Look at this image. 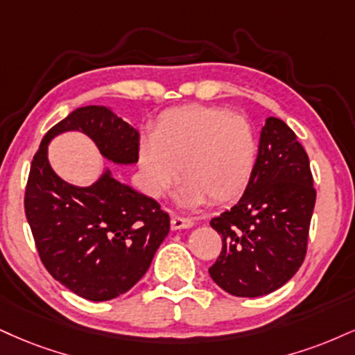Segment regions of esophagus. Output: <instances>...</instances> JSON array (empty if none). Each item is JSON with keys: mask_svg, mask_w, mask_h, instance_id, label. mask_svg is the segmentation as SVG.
<instances>
[{"mask_svg": "<svg viewBox=\"0 0 355 355\" xmlns=\"http://www.w3.org/2000/svg\"><path fill=\"white\" fill-rule=\"evenodd\" d=\"M193 220L185 218V216H173L172 218V230H183V228H191L193 226Z\"/></svg>", "mask_w": 355, "mask_h": 355, "instance_id": "esophagus-1", "label": "esophagus"}]
</instances>
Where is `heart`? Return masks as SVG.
Returning a JSON list of instances; mask_svg holds the SVG:
<instances>
[{"mask_svg": "<svg viewBox=\"0 0 355 355\" xmlns=\"http://www.w3.org/2000/svg\"><path fill=\"white\" fill-rule=\"evenodd\" d=\"M256 140L245 117L226 109L187 105L166 110L153 135L140 140L139 165L148 193L162 196L177 180L183 182L185 207L225 202L243 190L253 172Z\"/></svg>", "mask_w": 355, "mask_h": 355, "instance_id": "obj_1", "label": "heart"}]
</instances>
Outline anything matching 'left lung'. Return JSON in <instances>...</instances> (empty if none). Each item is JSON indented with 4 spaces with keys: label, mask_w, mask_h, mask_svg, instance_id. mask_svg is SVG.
<instances>
[{
    "label": "left lung",
    "mask_w": 355,
    "mask_h": 355,
    "mask_svg": "<svg viewBox=\"0 0 355 355\" xmlns=\"http://www.w3.org/2000/svg\"><path fill=\"white\" fill-rule=\"evenodd\" d=\"M314 203L306 150L281 119H266L245 193L210 220L223 243L208 270L211 279L238 297L264 296L288 283L306 258Z\"/></svg>",
    "instance_id": "8db88e82"
}]
</instances>
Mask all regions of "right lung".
Segmentation results:
<instances>
[{
  "label": "right lung",
  "mask_w": 355,
  "mask_h": 355,
  "mask_svg": "<svg viewBox=\"0 0 355 355\" xmlns=\"http://www.w3.org/2000/svg\"><path fill=\"white\" fill-rule=\"evenodd\" d=\"M91 137L114 164L139 160L140 135L112 110L87 105L48 130L34 153L24 211L37 253L49 275L78 296L109 301L147 272L168 234L170 216L153 198L123 185L110 170L91 187H74L54 173L48 144L58 134Z\"/></svg>",
  "instance_id": "right-lung-1"
}]
</instances>
